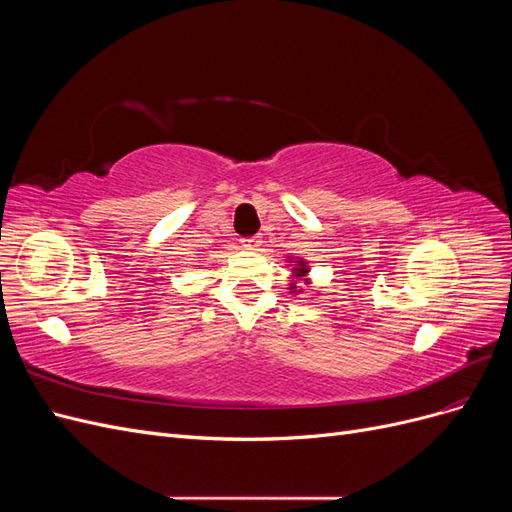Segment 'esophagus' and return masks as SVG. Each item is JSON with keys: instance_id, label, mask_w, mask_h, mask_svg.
Segmentation results:
<instances>
[{"instance_id": "1", "label": "esophagus", "mask_w": 512, "mask_h": 512, "mask_svg": "<svg viewBox=\"0 0 512 512\" xmlns=\"http://www.w3.org/2000/svg\"><path fill=\"white\" fill-rule=\"evenodd\" d=\"M260 243H262V239H260V237H247V239H241V245L245 247V250H250V252H256L258 247H260Z\"/></svg>"}]
</instances>
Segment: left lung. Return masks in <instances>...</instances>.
Returning a JSON list of instances; mask_svg holds the SVG:
<instances>
[{
  "label": "left lung",
  "instance_id": "1",
  "mask_svg": "<svg viewBox=\"0 0 512 512\" xmlns=\"http://www.w3.org/2000/svg\"><path fill=\"white\" fill-rule=\"evenodd\" d=\"M290 265H292V275H290V284H288V290L292 292V294H301L303 292V288L299 286L301 282L303 284H312V280H309V265H307V260L305 258H294V256H288L286 258Z\"/></svg>",
  "mask_w": 512,
  "mask_h": 512
}]
</instances>
